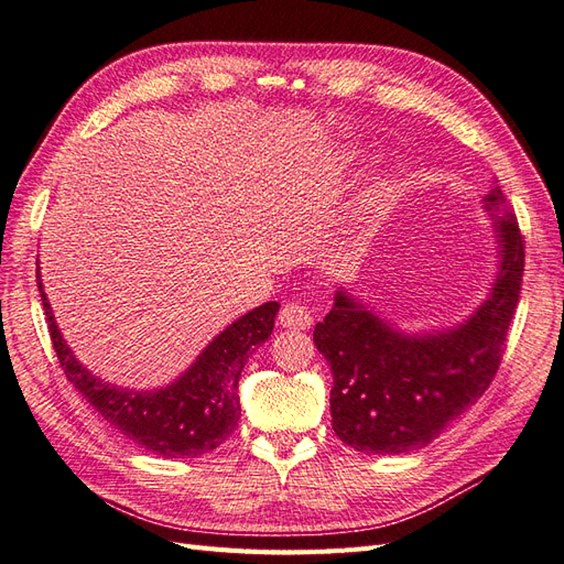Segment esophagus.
I'll use <instances>...</instances> for the list:
<instances>
[{"mask_svg": "<svg viewBox=\"0 0 564 564\" xmlns=\"http://www.w3.org/2000/svg\"><path fill=\"white\" fill-rule=\"evenodd\" d=\"M279 322L285 326V328H293V330H305L312 326L314 316L310 312V307L305 305V302L300 300H293L288 302V305H283L281 314H279Z\"/></svg>", "mask_w": 564, "mask_h": 564, "instance_id": "1", "label": "esophagus"}]
</instances>
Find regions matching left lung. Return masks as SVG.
<instances>
[{
	"mask_svg": "<svg viewBox=\"0 0 564 564\" xmlns=\"http://www.w3.org/2000/svg\"><path fill=\"white\" fill-rule=\"evenodd\" d=\"M484 207L496 219L500 271L465 324L408 336L338 291L334 310L314 326L316 350L334 373V431L355 451L400 455L424 447L494 381L522 291L524 236L500 187H490Z\"/></svg>",
	"mask_w": 564,
	"mask_h": 564,
	"instance_id": "1",
	"label": "left lung"
}]
</instances>
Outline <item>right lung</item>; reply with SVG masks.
Returning <instances> with one entry per match:
<instances>
[{
  "mask_svg": "<svg viewBox=\"0 0 564 564\" xmlns=\"http://www.w3.org/2000/svg\"><path fill=\"white\" fill-rule=\"evenodd\" d=\"M37 291L54 352L66 379L123 436L164 457H197L212 453L234 433L240 420V371L257 345L271 336L279 302H264L240 316L207 345L178 381L150 393L128 391L93 377L59 334L47 295L42 291L40 267Z\"/></svg>",
  "mask_w": 564,
  "mask_h": 564,
  "instance_id": "right-lung-1",
  "label": "right lung"
}]
</instances>
